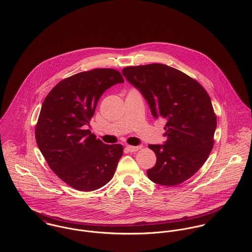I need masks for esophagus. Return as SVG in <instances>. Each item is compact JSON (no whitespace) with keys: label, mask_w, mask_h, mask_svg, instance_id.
<instances>
[{"label":"esophagus","mask_w":252,"mask_h":252,"mask_svg":"<svg viewBox=\"0 0 252 252\" xmlns=\"http://www.w3.org/2000/svg\"><path fill=\"white\" fill-rule=\"evenodd\" d=\"M142 148V146L141 145H139V146H126V149H127V151L128 152H136L138 151V150H140Z\"/></svg>","instance_id":"obj_1"}]
</instances>
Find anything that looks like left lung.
Masks as SVG:
<instances>
[{"label":"left lung","instance_id":"8db88e82","mask_svg":"<svg viewBox=\"0 0 252 252\" xmlns=\"http://www.w3.org/2000/svg\"><path fill=\"white\" fill-rule=\"evenodd\" d=\"M123 75L147 100L154 118L165 122L162 145L150 144L157 161L147 170L153 182L175 186L193 176L214 144L216 116L209 95L183 72L164 64L129 66Z\"/></svg>","mask_w":252,"mask_h":252}]
</instances>
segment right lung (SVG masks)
<instances>
[{
	"label": "right lung",
	"instance_id": "right-lung-1",
	"mask_svg": "<svg viewBox=\"0 0 252 252\" xmlns=\"http://www.w3.org/2000/svg\"><path fill=\"white\" fill-rule=\"evenodd\" d=\"M121 73L99 68L59 82L45 98L36 125L38 147L51 170L72 188L90 192L106 185L123 156L87 129L101 95L124 83Z\"/></svg>",
	"mask_w": 252,
	"mask_h": 252
}]
</instances>
